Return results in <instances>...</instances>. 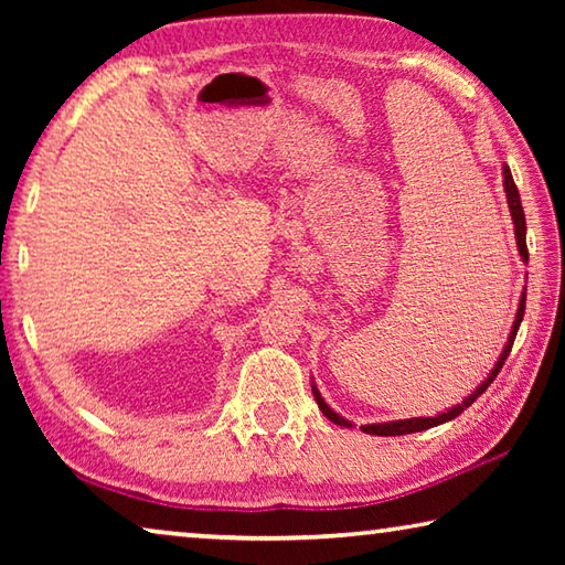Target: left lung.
Here are the masks:
<instances>
[{
  "label": "left lung",
  "mask_w": 565,
  "mask_h": 565,
  "mask_svg": "<svg viewBox=\"0 0 565 565\" xmlns=\"http://www.w3.org/2000/svg\"><path fill=\"white\" fill-rule=\"evenodd\" d=\"M503 189H505V199H509L511 218H513V226H515V244H519V254H521L523 262H529V248H525V216H523V206H521V194H519V189H515V184H513V177H511V169H509V167H503ZM523 311H525V294H521L519 311H515V321H513V327H511L509 341H505V347H503V351H501L499 361H495V366L491 369L489 379H486L483 384L478 386L476 391H471V394H468V396L461 401V404L451 406L448 411H444V414L431 416V418L418 416V418L384 420V424H366V426H361V431H363V434H371V436H404V434L426 431V428H434V426H438V424H446V420H451V418H456L458 414H463V411H466L468 406H471L473 401H476L478 396H481L483 391L493 384V379L499 376V371L503 369V363H505V359H509V353H511V347H513V341H515V333H519V327H521V321H523ZM311 391H313V398H317L319 408L323 411V416H327L329 420H333V424L343 426V428H351V420L339 416L337 411H333V408L327 404V401L321 398L317 384H311Z\"/></svg>",
  "instance_id": "left-lung-1"
}]
</instances>
